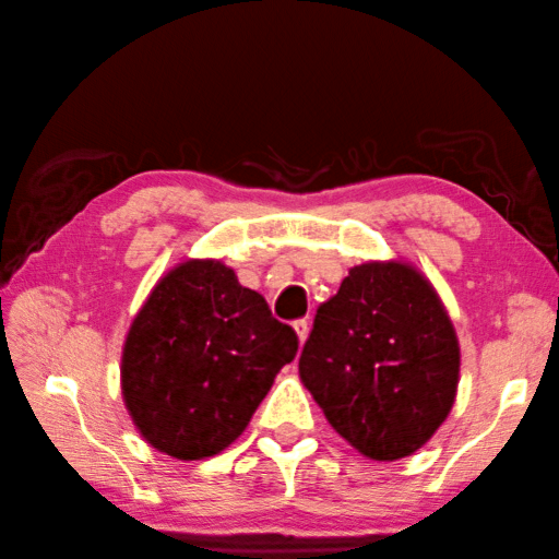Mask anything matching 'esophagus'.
I'll return each instance as SVG.
<instances>
[{
	"mask_svg": "<svg viewBox=\"0 0 559 559\" xmlns=\"http://www.w3.org/2000/svg\"><path fill=\"white\" fill-rule=\"evenodd\" d=\"M293 330H296L298 344H300V347H302V344H306V340H308V322H306V320H300V322L293 324Z\"/></svg>",
	"mask_w": 559,
	"mask_h": 559,
	"instance_id": "obj_1",
	"label": "esophagus"
}]
</instances>
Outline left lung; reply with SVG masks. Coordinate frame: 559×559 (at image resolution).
<instances>
[{"label": "left lung", "instance_id": "1", "mask_svg": "<svg viewBox=\"0 0 559 559\" xmlns=\"http://www.w3.org/2000/svg\"><path fill=\"white\" fill-rule=\"evenodd\" d=\"M460 340L411 261H364L314 314L298 373L340 438L373 462L411 456L448 415Z\"/></svg>", "mask_w": 559, "mask_h": 559}]
</instances>
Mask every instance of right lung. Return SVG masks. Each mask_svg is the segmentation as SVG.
<instances>
[{"label": "right lung", "mask_w": 559, "mask_h": 559, "mask_svg": "<svg viewBox=\"0 0 559 559\" xmlns=\"http://www.w3.org/2000/svg\"><path fill=\"white\" fill-rule=\"evenodd\" d=\"M298 337L219 259L166 271L121 347V399L151 448L182 462L219 454L247 430Z\"/></svg>", "instance_id": "obj_1"}]
</instances>
